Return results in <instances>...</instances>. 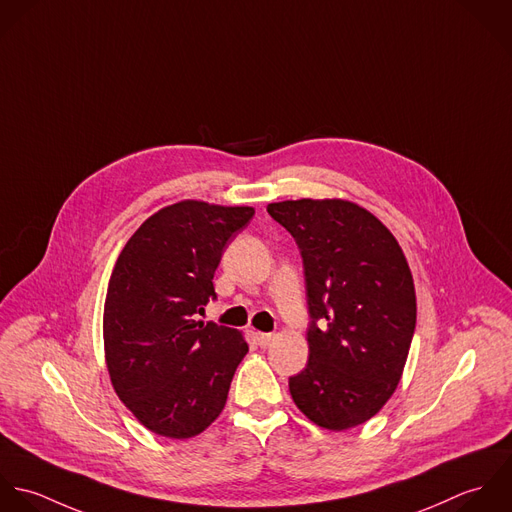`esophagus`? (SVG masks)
Returning a JSON list of instances; mask_svg holds the SVG:
<instances>
[{
  "mask_svg": "<svg viewBox=\"0 0 512 512\" xmlns=\"http://www.w3.org/2000/svg\"><path fill=\"white\" fill-rule=\"evenodd\" d=\"M273 340H275V334H271V332H257V342H259L263 348H267Z\"/></svg>",
  "mask_w": 512,
  "mask_h": 512,
  "instance_id": "obj_1",
  "label": "esophagus"
}]
</instances>
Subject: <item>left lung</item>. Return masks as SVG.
Returning <instances> with one entry per match:
<instances>
[{
	"instance_id": "left-lung-1",
	"label": "left lung",
	"mask_w": 512,
	"mask_h": 512,
	"mask_svg": "<svg viewBox=\"0 0 512 512\" xmlns=\"http://www.w3.org/2000/svg\"><path fill=\"white\" fill-rule=\"evenodd\" d=\"M267 211L295 237L305 265L312 322L307 368L289 380L293 402L330 431L366 423L392 398L408 360V259L392 231L354 202L303 198Z\"/></svg>"
}]
</instances>
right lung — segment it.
Here are the masks:
<instances>
[{
    "label": "right lung",
    "mask_w": 512,
    "mask_h": 512,
    "mask_svg": "<svg viewBox=\"0 0 512 512\" xmlns=\"http://www.w3.org/2000/svg\"><path fill=\"white\" fill-rule=\"evenodd\" d=\"M255 209L184 200L126 241L104 299V358L120 402L152 433L190 439L225 408L243 334L196 320L215 299L213 273Z\"/></svg>",
    "instance_id": "1"
}]
</instances>
